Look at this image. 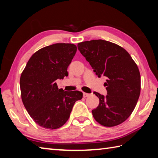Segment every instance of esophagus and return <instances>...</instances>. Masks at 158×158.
<instances>
[{"label":"esophagus","mask_w":158,"mask_h":158,"mask_svg":"<svg viewBox=\"0 0 158 158\" xmlns=\"http://www.w3.org/2000/svg\"><path fill=\"white\" fill-rule=\"evenodd\" d=\"M90 94H89V93H83V96H84V98H87L89 97V96H90Z\"/></svg>","instance_id":"34e87169"}]
</instances>
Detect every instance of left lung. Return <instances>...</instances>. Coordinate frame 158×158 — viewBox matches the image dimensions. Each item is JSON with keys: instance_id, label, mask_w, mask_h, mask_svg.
<instances>
[{"instance_id": "obj_1", "label": "left lung", "mask_w": 158, "mask_h": 158, "mask_svg": "<svg viewBox=\"0 0 158 158\" xmlns=\"http://www.w3.org/2000/svg\"><path fill=\"white\" fill-rule=\"evenodd\" d=\"M77 47L96 75L106 79L107 95L93 93L100 100L98 107L92 110L95 121L106 127L122 123L139 98L141 76L137 64L123 48L106 40L82 42Z\"/></svg>"}]
</instances>
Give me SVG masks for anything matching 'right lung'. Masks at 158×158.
Instances as JSON below:
<instances>
[{
	"instance_id": "add662e5",
	"label": "right lung",
	"mask_w": 158,
	"mask_h": 158,
	"mask_svg": "<svg viewBox=\"0 0 158 158\" xmlns=\"http://www.w3.org/2000/svg\"><path fill=\"white\" fill-rule=\"evenodd\" d=\"M77 52L73 44L56 43L32 56L21 73V99L37 125L49 130L59 128L68 121L73 106L81 100L78 90L58 89L56 81L68 76V68Z\"/></svg>"
}]
</instances>
